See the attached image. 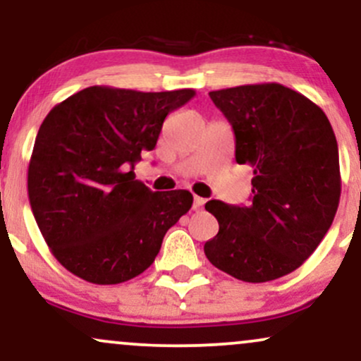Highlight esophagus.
I'll list each match as a JSON object with an SVG mask.
<instances>
[{
	"label": "esophagus",
	"instance_id": "esophagus-1",
	"mask_svg": "<svg viewBox=\"0 0 361 361\" xmlns=\"http://www.w3.org/2000/svg\"><path fill=\"white\" fill-rule=\"evenodd\" d=\"M204 204H205L204 198L195 197V198H193V210H200V209H204Z\"/></svg>",
	"mask_w": 361,
	"mask_h": 361
}]
</instances>
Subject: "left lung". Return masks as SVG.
Returning a JSON list of instances; mask_svg holds the SVG:
<instances>
[{
	"label": "left lung",
	"mask_w": 361,
	"mask_h": 361,
	"mask_svg": "<svg viewBox=\"0 0 361 361\" xmlns=\"http://www.w3.org/2000/svg\"><path fill=\"white\" fill-rule=\"evenodd\" d=\"M209 94L233 126L235 161L251 164L255 176L247 207L205 204L219 222L205 256L238 280H276L316 251L334 221L341 195L336 135L316 103L279 82Z\"/></svg>",
	"instance_id": "1"
}]
</instances>
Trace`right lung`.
<instances>
[{"label": "right lung", "mask_w": 361, "mask_h": 361, "mask_svg": "<svg viewBox=\"0 0 361 361\" xmlns=\"http://www.w3.org/2000/svg\"><path fill=\"white\" fill-rule=\"evenodd\" d=\"M193 90L144 93L90 86L44 118L28 164V200L62 267L97 285L147 270L164 234L192 209L188 190L151 192L134 166L169 111Z\"/></svg>", "instance_id": "1"}]
</instances>
